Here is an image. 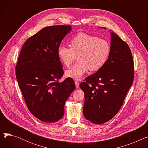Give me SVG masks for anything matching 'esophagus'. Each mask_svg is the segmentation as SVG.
Here are the masks:
<instances>
[{
    "instance_id": "1",
    "label": "esophagus",
    "mask_w": 148,
    "mask_h": 148,
    "mask_svg": "<svg viewBox=\"0 0 148 148\" xmlns=\"http://www.w3.org/2000/svg\"><path fill=\"white\" fill-rule=\"evenodd\" d=\"M75 86H76L77 88H78L79 87V82L75 81Z\"/></svg>"
}]
</instances>
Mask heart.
Listing matches in <instances>:
<instances>
[{"label":"heart","mask_w":148,"mask_h":148,"mask_svg":"<svg viewBox=\"0 0 148 148\" xmlns=\"http://www.w3.org/2000/svg\"><path fill=\"white\" fill-rule=\"evenodd\" d=\"M70 47L60 45L58 56L64 65L69 66L77 56L78 62L65 71V75L74 80H80L88 72L101 69L109 57L110 44L104 38L80 32L70 41Z\"/></svg>","instance_id":"1"}]
</instances>
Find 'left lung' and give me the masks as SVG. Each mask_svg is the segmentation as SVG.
Returning <instances> with one entry per match:
<instances>
[{"label": "left lung", "instance_id": "1", "mask_svg": "<svg viewBox=\"0 0 148 148\" xmlns=\"http://www.w3.org/2000/svg\"><path fill=\"white\" fill-rule=\"evenodd\" d=\"M134 75V60L129 46L111 32V51L106 64L80 84L84 93L85 118L95 124L112 119L121 109Z\"/></svg>", "mask_w": 148, "mask_h": 148}]
</instances>
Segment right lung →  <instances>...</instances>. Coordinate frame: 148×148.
Masks as SVG:
<instances>
[{"mask_svg":"<svg viewBox=\"0 0 148 148\" xmlns=\"http://www.w3.org/2000/svg\"><path fill=\"white\" fill-rule=\"evenodd\" d=\"M71 26L44 27L23 45L15 66L18 86L29 111L45 122H54L64 114L65 101L75 88L74 80L64 74L58 49Z\"/></svg>","mask_w":148,"mask_h":148,"instance_id":"right-lung-1","label":"right lung"}]
</instances>
